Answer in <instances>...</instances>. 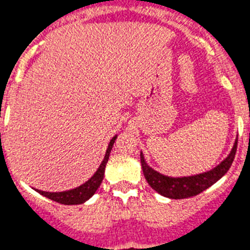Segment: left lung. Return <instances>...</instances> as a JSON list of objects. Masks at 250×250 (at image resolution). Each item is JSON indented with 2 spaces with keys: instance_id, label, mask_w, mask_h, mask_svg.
Masks as SVG:
<instances>
[{
  "instance_id": "1",
  "label": "left lung",
  "mask_w": 250,
  "mask_h": 250,
  "mask_svg": "<svg viewBox=\"0 0 250 250\" xmlns=\"http://www.w3.org/2000/svg\"><path fill=\"white\" fill-rule=\"evenodd\" d=\"M236 147H238V138L235 140V144L232 146L228 157L225 160H222L217 167H213L212 170L182 178L167 177L164 174H160L159 171L154 170L152 167L146 164L144 155L141 152L142 171H144L145 178H146L151 188L156 190L161 196L173 198V200L188 198V197L200 194L201 192L215 184L217 180L221 179L228 173L232 161H234V157H235Z\"/></svg>"
}]
</instances>
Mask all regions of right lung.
I'll list each match as a JSON object with an SVG mask.
<instances>
[{"label":"right lung","instance_id":"right-lung-1","mask_svg":"<svg viewBox=\"0 0 250 250\" xmlns=\"http://www.w3.org/2000/svg\"><path fill=\"white\" fill-rule=\"evenodd\" d=\"M115 138L117 136L110 140L108 145V148H106L105 156H104V160L102 161L100 167H98V170L95 171L93 177L90 178L87 182H85L83 184H81L77 188H73L70 190H64V192H44V190L35 189L38 193H41L42 196L47 197L49 200L56 201L58 203H62V205H80V203H83L89 200L90 197L94 196V193L96 192V189L99 188L100 184L103 182V178H104V173H105V165L108 163L109 155H110V151H112L113 145L115 142Z\"/></svg>","mask_w":250,"mask_h":250}]
</instances>
